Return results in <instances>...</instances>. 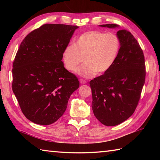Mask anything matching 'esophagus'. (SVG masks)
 <instances>
[{"mask_svg":"<svg viewBox=\"0 0 160 160\" xmlns=\"http://www.w3.org/2000/svg\"><path fill=\"white\" fill-rule=\"evenodd\" d=\"M80 82L81 84H85V83H87V81L85 80H84V79H80Z\"/></svg>","mask_w":160,"mask_h":160,"instance_id":"obj_1","label":"esophagus"}]
</instances>
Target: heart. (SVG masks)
<instances>
[{
  "label": "heart",
  "mask_w": 160,
  "mask_h": 160,
  "mask_svg": "<svg viewBox=\"0 0 160 160\" xmlns=\"http://www.w3.org/2000/svg\"><path fill=\"white\" fill-rule=\"evenodd\" d=\"M121 40L117 35L101 31H90L81 34L73 45L65 48L63 60L66 68L75 71L80 76L92 78L112 68L118 57Z\"/></svg>",
  "instance_id": "heart-1"
}]
</instances>
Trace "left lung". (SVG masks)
I'll list each match as a JSON object with an SVG mask.
<instances>
[{
	"label": "left lung",
	"instance_id": "obj_1",
	"mask_svg": "<svg viewBox=\"0 0 160 160\" xmlns=\"http://www.w3.org/2000/svg\"><path fill=\"white\" fill-rule=\"evenodd\" d=\"M99 26L118 27L115 24ZM116 35L121 45L115 64L109 71L90 82L94 115L107 126L118 125L134 113L146 75L144 54L137 40L126 29L118 30Z\"/></svg>",
	"mask_w": 160,
	"mask_h": 160
}]
</instances>
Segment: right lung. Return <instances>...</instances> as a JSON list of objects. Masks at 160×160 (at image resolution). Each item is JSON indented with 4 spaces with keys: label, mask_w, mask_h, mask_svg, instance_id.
<instances>
[{
    "label": "right lung",
    "mask_w": 160,
    "mask_h": 160,
    "mask_svg": "<svg viewBox=\"0 0 160 160\" xmlns=\"http://www.w3.org/2000/svg\"><path fill=\"white\" fill-rule=\"evenodd\" d=\"M78 26L45 24L27 35L12 65V91L25 117L50 125L66 110L79 88L75 75L65 68L63 53Z\"/></svg>",
    "instance_id": "right-lung-1"
}]
</instances>
